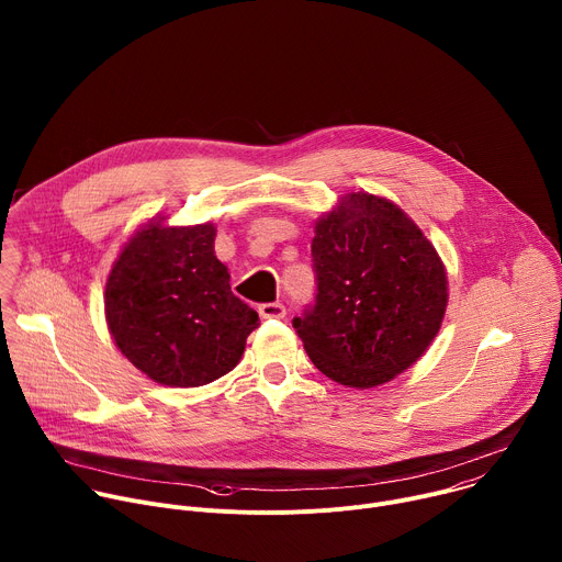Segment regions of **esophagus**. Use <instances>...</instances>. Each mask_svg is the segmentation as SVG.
<instances>
[{"instance_id": "1", "label": "esophagus", "mask_w": 562, "mask_h": 562, "mask_svg": "<svg viewBox=\"0 0 562 562\" xmlns=\"http://www.w3.org/2000/svg\"><path fill=\"white\" fill-rule=\"evenodd\" d=\"M258 313H260L262 317H276V319H280V317L286 315V308H284V304H280V302H267V304H260V306H258Z\"/></svg>"}]
</instances>
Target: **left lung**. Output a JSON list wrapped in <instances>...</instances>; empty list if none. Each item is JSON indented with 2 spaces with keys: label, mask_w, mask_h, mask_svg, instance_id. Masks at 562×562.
<instances>
[{
  "label": "left lung",
  "mask_w": 562,
  "mask_h": 562,
  "mask_svg": "<svg viewBox=\"0 0 562 562\" xmlns=\"http://www.w3.org/2000/svg\"><path fill=\"white\" fill-rule=\"evenodd\" d=\"M315 304L293 319L327 378L371 389L429 349L449 302L445 265L420 226L386 198L347 193L315 220Z\"/></svg>",
  "instance_id": "left-lung-1"
}]
</instances>
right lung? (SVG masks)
Masks as SVG:
<instances>
[{
	"label": "right lung",
	"mask_w": 562,
	"mask_h": 562,
	"mask_svg": "<svg viewBox=\"0 0 562 562\" xmlns=\"http://www.w3.org/2000/svg\"><path fill=\"white\" fill-rule=\"evenodd\" d=\"M150 217L111 267L109 331L135 369L165 386H202L239 362L258 313L233 295L215 258V224Z\"/></svg>",
	"instance_id": "1"
}]
</instances>
